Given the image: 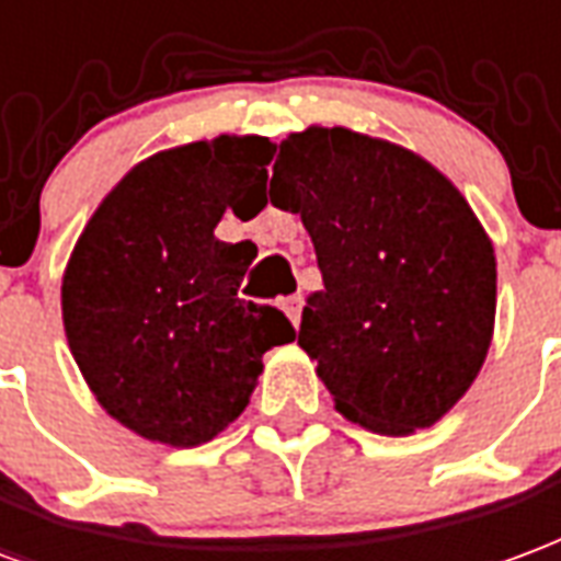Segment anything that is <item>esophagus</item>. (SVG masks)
<instances>
[{
    "instance_id": "34e87169",
    "label": "esophagus",
    "mask_w": 561,
    "mask_h": 561,
    "mask_svg": "<svg viewBox=\"0 0 561 561\" xmlns=\"http://www.w3.org/2000/svg\"><path fill=\"white\" fill-rule=\"evenodd\" d=\"M282 312L288 314V321L297 327V323H300V312H302V297H300V294H294V297H285V300H282Z\"/></svg>"
}]
</instances>
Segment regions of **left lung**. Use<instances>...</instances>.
I'll use <instances>...</instances> for the list:
<instances>
[{"label": "left lung", "instance_id": "obj_1", "mask_svg": "<svg viewBox=\"0 0 561 561\" xmlns=\"http://www.w3.org/2000/svg\"><path fill=\"white\" fill-rule=\"evenodd\" d=\"M270 202L314 243L323 288L297 344L335 410L383 437L437 425L479 377L496 321V255L470 202L404 145L321 124L279 145Z\"/></svg>", "mask_w": 561, "mask_h": 561}]
</instances>
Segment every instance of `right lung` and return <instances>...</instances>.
<instances>
[{"mask_svg":"<svg viewBox=\"0 0 561 561\" xmlns=\"http://www.w3.org/2000/svg\"><path fill=\"white\" fill-rule=\"evenodd\" d=\"M276 145L217 136L165 148L112 186L61 276L70 354L106 413L133 434L193 449L234 422L264 354L291 321L238 297L255 243H226V210L255 217Z\"/></svg>","mask_w":561,"mask_h":561,"instance_id":"right-lung-1","label":"right lung"}]
</instances>
